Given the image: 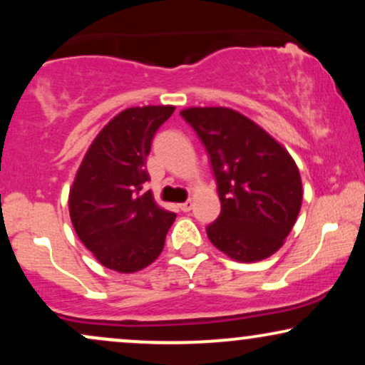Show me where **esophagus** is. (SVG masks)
<instances>
[{"label": "esophagus", "mask_w": 365, "mask_h": 365, "mask_svg": "<svg viewBox=\"0 0 365 365\" xmlns=\"http://www.w3.org/2000/svg\"><path fill=\"white\" fill-rule=\"evenodd\" d=\"M192 207H194V202H192V200H187V202L180 204V209H182L183 212H188Z\"/></svg>", "instance_id": "obj_1"}]
</instances>
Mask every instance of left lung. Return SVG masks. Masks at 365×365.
<instances>
[{"label":"left lung","instance_id":"8db88e82","mask_svg":"<svg viewBox=\"0 0 365 365\" xmlns=\"http://www.w3.org/2000/svg\"><path fill=\"white\" fill-rule=\"evenodd\" d=\"M180 115L206 145L221 215L207 226L217 250L238 262L278 252L302 206L297 163L273 135L232 108L194 106Z\"/></svg>","mask_w":365,"mask_h":365}]
</instances>
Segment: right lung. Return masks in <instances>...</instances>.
<instances>
[{"mask_svg": "<svg viewBox=\"0 0 365 365\" xmlns=\"http://www.w3.org/2000/svg\"><path fill=\"white\" fill-rule=\"evenodd\" d=\"M173 111L170 104L133 106L113 116L92 140L70 187L75 233L116 273H137L156 261L177 217L142 192L150 142Z\"/></svg>", "mask_w": 365, "mask_h": 365, "instance_id": "add662e5", "label": "right lung"}]
</instances>
